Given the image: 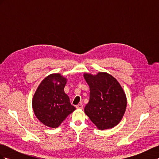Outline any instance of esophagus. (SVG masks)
Wrapping results in <instances>:
<instances>
[{
  "label": "esophagus",
  "instance_id": "obj_1",
  "mask_svg": "<svg viewBox=\"0 0 159 159\" xmlns=\"http://www.w3.org/2000/svg\"><path fill=\"white\" fill-rule=\"evenodd\" d=\"M75 107H76L77 109H83V105L81 104V103H80V104H78V105H77Z\"/></svg>",
  "mask_w": 159,
  "mask_h": 159
}]
</instances>
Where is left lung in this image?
I'll use <instances>...</instances> for the list:
<instances>
[{
  "label": "left lung",
  "instance_id": "obj_1",
  "mask_svg": "<svg viewBox=\"0 0 159 159\" xmlns=\"http://www.w3.org/2000/svg\"><path fill=\"white\" fill-rule=\"evenodd\" d=\"M89 86V101L85 113L100 130L111 129L121 121L127 107L124 91L115 78L105 72L84 74Z\"/></svg>",
  "mask_w": 159,
  "mask_h": 159
}]
</instances>
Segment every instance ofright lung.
Segmentation results:
<instances>
[{
    "mask_svg": "<svg viewBox=\"0 0 159 159\" xmlns=\"http://www.w3.org/2000/svg\"><path fill=\"white\" fill-rule=\"evenodd\" d=\"M67 79L60 74L47 76L38 86L32 99L36 117L44 125L56 128L75 109L64 92Z\"/></svg>",
    "mask_w": 159,
    "mask_h": 159,
    "instance_id": "add662e5",
    "label": "right lung"
}]
</instances>
